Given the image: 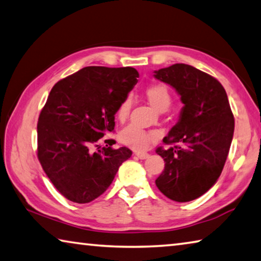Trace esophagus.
<instances>
[{
  "instance_id": "obj_1",
  "label": "esophagus",
  "mask_w": 261,
  "mask_h": 261,
  "mask_svg": "<svg viewBox=\"0 0 261 261\" xmlns=\"http://www.w3.org/2000/svg\"><path fill=\"white\" fill-rule=\"evenodd\" d=\"M135 156L139 157L140 159H145V158L149 157V153H148V152H141V151H138V152H135Z\"/></svg>"
}]
</instances>
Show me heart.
<instances>
[{
    "instance_id": "1",
    "label": "heart",
    "mask_w": 261,
    "mask_h": 261,
    "mask_svg": "<svg viewBox=\"0 0 261 261\" xmlns=\"http://www.w3.org/2000/svg\"><path fill=\"white\" fill-rule=\"evenodd\" d=\"M145 97H147L148 102L150 103L152 108H154L158 111L164 112L170 108L172 97L171 93L165 85L162 84H154L150 85L147 89H145ZM132 108V99L129 96L122 99V102L119 104L117 109V118L119 121H125L128 114H129ZM119 139H120L123 144L128 145V147L138 150V151H143L147 150L150 144L159 139V134L154 130H145L142 129L135 125H129L123 128L119 134Z\"/></svg>"
}]
</instances>
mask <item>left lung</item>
<instances>
[{"label":"left lung","instance_id":"8db88e82","mask_svg":"<svg viewBox=\"0 0 261 261\" xmlns=\"http://www.w3.org/2000/svg\"><path fill=\"white\" fill-rule=\"evenodd\" d=\"M181 96L180 119L156 152L165 168L156 186L167 198L190 202L212 188L220 176L234 135V116L226 90L216 77L187 64L154 71Z\"/></svg>","mask_w":261,"mask_h":261}]
</instances>
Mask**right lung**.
I'll return each instance as SVG.
<instances>
[{
    "mask_svg": "<svg viewBox=\"0 0 261 261\" xmlns=\"http://www.w3.org/2000/svg\"><path fill=\"white\" fill-rule=\"evenodd\" d=\"M136 77L133 67L87 66L50 91L39 116L38 158L55 188L71 202L97 198L132 156L126 147L113 149L114 140L102 149L96 143L113 132L114 114Z\"/></svg>",
    "mask_w": 261,
    "mask_h": 261,
    "instance_id": "right-lung-1",
    "label": "right lung"
}]
</instances>
